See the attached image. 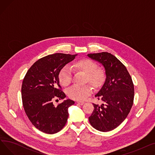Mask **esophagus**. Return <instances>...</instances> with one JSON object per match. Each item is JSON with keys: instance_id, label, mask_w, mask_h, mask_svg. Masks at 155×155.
I'll return each mask as SVG.
<instances>
[{"instance_id": "obj_1", "label": "esophagus", "mask_w": 155, "mask_h": 155, "mask_svg": "<svg viewBox=\"0 0 155 155\" xmlns=\"http://www.w3.org/2000/svg\"><path fill=\"white\" fill-rule=\"evenodd\" d=\"M77 103L78 104H79V105H83V104H84V101H77Z\"/></svg>"}]
</instances>
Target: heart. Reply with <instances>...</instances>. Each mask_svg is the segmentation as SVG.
Returning a JSON list of instances; mask_svg holds the SVG:
<instances>
[{"mask_svg":"<svg viewBox=\"0 0 155 155\" xmlns=\"http://www.w3.org/2000/svg\"><path fill=\"white\" fill-rule=\"evenodd\" d=\"M74 67L78 70L83 71L87 73L86 80L94 87H99L103 82L105 77L104 73L101 70L97 68V64L94 61L88 59L80 60L75 63ZM72 76V68L69 65H66L59 73L60 83L64 86L68 85L71 82ZM92 92V89L89 85H74L68 89L67 94L73 99L82 101L91 95Z\"/></svg>","mask_w":155,"mask_h":155,"instance_id":"1","label":"heart"}]
</instances>
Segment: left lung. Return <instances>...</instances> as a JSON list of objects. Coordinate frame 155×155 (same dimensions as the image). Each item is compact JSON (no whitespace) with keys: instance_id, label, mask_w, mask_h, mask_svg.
<instances>
[{"instance_id":"obj_1","label":"left lung","mask_w":155,"mask_h":155,"mask_svg":"<svg viewBox=\"0 0 155 155\" xmlns=\"http://www.w3.org/2000/svg\"><path fill=\"white\" fill-rule=\"evenodd\" d=\"M87 56L102 65L105 74L102 87L95 95L102 104H93L94 109L89 122L99 131H110L123 123L131 110L134 95L132 78L126 67L113 54L102 52Z\"/></svg>"}]
</instances>
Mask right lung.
I'll use <instances>...</instances> for the list:
<instances>
[{
	"mask_svg": "<svg viewBox=\"0 0 155 155\" xmlns=\"http://www.w3.org/2000/svg\"><path fill=\"white\" fill-rule=\"evenodd\" d=\"M77 55L55 53L45 56L32 65L23 80L21 94L24 110L31 123L45 133L51 134L61 130L68 119V107L75 104L67 99L54 106L53 101L66 97L59 88V73Z\"/></svg>",
	"mask_w": 155,
	"mask_h": 155,
	"instance_id": "1",
	"label": "right lung"
}]
</instances>
